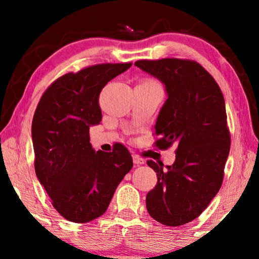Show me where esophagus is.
Returning a JSON list of instances; mask_svg holds the SVG:
<instances>
[{"instance_id": "obj_1", "label": "esophagus", "mask_w": 259, "mask_h": 259, "mask_svg": "<svg viewBox=\"0 0 259 259\" xmlns=\"http://www.w3.org/2000/svg\"><path fill=\"white\" fill-rule=\"evenodd\" d=\"M133 160H134V164H136V165L144 164V163H145V159L141 158V157L138 156V154H135V156H133Z\"/></svg>"}]
</instances>
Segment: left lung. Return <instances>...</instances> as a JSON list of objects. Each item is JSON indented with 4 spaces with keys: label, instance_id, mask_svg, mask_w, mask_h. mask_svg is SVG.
Returning a JSON list of instances; mask_svg holds the SVG:
<instances>
[{
    "label": "left lung",
    "instance_id": "left-lung-1",
    "mask_svg": "<svg viewBox=\"0 0 259 259\" xmlns=\"http://www.w3.org/2000/svg\"><path fill=\"white\" fill-rule=\"evenodd\" d=\"M135 65L158 79L167 92L154 125L156 146L177 145L173 165L147 160L158 180L146 196V207L154 221L179 227L197 218L222 186L230 151L225 101L197 62L145 59Z\"/></svg>",
    "mask_w": 259,
    "mask_h": 259
}]
</instances>
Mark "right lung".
<instances>
[{"label":"right lung","instance_id":"right-lung-1","mask_svg":"<svg viewBox=\"0 0 259 259\" xmlns=\"http://www.w3.org/2000/svg\"><path fill=\"white\" fill-rule=\"evenodd\" d=\"M130 67L97 64L65 74L44 92L36 107L31 124L35 173L67 221L89 223L102 215L133 168L125 146L96 152L89 136L90 126L102 120L100 92Z\"/></svg>","mask_w":259,"mask_h":259}]
</instances>
